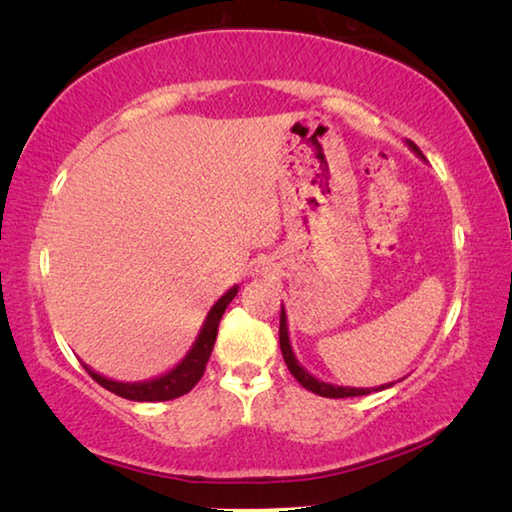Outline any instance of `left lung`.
<instances>
[{"label": "left lung", "mask_w": 512, "mask_h": 512, "mask_svg": "<svg viewBox=\"0 0 512 512\" xmlns=\"http://www.w3.org/2000/svg\"><path fill=\"white\" fill-rule=\"evenodd\" d=\"M406 146L418 155L420 160H424L422 151L415 146L413 142L406 140ZM280 350H282V357L284 361H287V368L291 370V375L298 379L300 386H305L307 391L316 393L320 397H357V395H368L372 391H384V388H391L395 381H391V384H381L377 388H354V386H336V384H329V381H323L311 375L309 370H305L300 366V361L296 359V352H293L291 348V336H289V320H287V311H284V305H282V311H280Z\"/></svg>", "instance_id": "left-lung-1"}]
</instances>
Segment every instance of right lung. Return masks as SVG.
Returning a JSON list of instances; mask_svg holds the SVG:
<instances>
[{
	"label": "right lung",
	"mask_w": 512,
	"mask_h": 512,
	"mask_svg": "<svg viewBox=\"0 0 512 512\" xmlns=\"http://www.w3.org/2000/svg\"><path fill=\"white\" fill-rule=\"evenodd\" d=\"M239 287H230L223 296L214 302L212 309L207 311V316L201 325V332H198L196 341L192 343V348L187 350V354L180 359L176 366L171 370L162 372V375L153 377V379H144V381H117L110 379L101 372L92 370L88 363H83V368L90 372V377L101 384L106 391L115 393L124 400H133V402H167V400H176V397L185 395L192 391V388L198 384V379L203 377L207 361H210V354L216 341V329H219L221 316L225 307L235 300Z\"/></svg>",
	"instance_id": "1"
}]
</instances>
